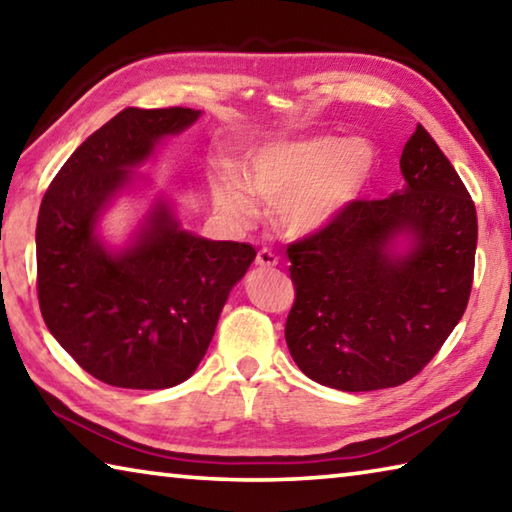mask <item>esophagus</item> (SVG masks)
<instances>
[{
    "instance_id": "1",
    "label": "esophagus",
    "mask_w": 512,
    "mask_h": 512,
    "mask_svg": "<svg viewBox=\"0 0 512 512\" xmlns=\"http://www.w3.org/2000/svg\"><path fill=\"white\" fill-rule=\"evenodd\" d=\"M257 266H262V268H273V266H277V255L275 253H271V250L268 248H262L257 253Z\"/></svg>"
}]
</instances>
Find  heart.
Returning <instances> with one entry per match:
<instances>
[{
    "instance_id": "obj_1",
    "label": "heart",
    "mask_w": 512,
    "mask_h": 512,
    "mask_svg": "<svg viewBox=\"0 0 512 512\" xmlns=\"http://www.w3.org/2000/svg\"><path fill=\"white\" fill-rule=\"evenodd\" d=\"M379 155L366 137L316 135L257 149L239 173H225L214 194L232 212H248L250 192L277 203V223L291 237H314L366 194Z\"/></svg>"
}]
</instances>
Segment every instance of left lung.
I'll use <instances>...</instances> for the list:
<instances>
[{"instance_id": "obj_1", "label": "left lung", "mask_w": 512, "mask_h": 512, "mask_svg": "<svg viewBox=\"0 0 512 512\" xmlns=\"http://www.w3.org/2000/svg\"><path fill=\"white\" fill-rule=\"evenodd\" d=\"M404 189L357 201L289 246L296 302L284 327L298 368L345 393L418 375L465 314L476 210L452 162L418 124L404 144Z\"/></svg>"}]
</instances>
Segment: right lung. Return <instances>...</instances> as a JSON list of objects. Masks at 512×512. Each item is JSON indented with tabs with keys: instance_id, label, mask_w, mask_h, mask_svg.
<instances>
[{
	"instance_id": "obj_1",
	"label": "right lung",
	"mask_w": 512,
	"mask_h": 512,
	"mask_svg": "<svg viewBox=\"0 0 512 512\" xmlns=\"http://www.w3.org/2000/svg\"><path fill=\"white\" fill-rule=\"evenodd\" d=\"M201 110L126 108L58 171L36 225L38 300L51 336L103 384L160 391L194 375L255 248L187 230L169 196L151 194L124 244L103 235L121 196L144 198L135 173Z\"/></svg>"
}]
</instances>
